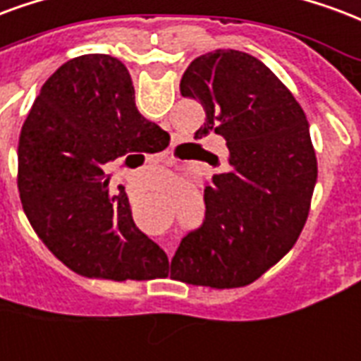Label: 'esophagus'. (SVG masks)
Returning <instances> with one entry per match:
<instances>
[{
	"label": "esophagus",
	"mask_w": 361,
	"mask_h": 361,
	"mask_svg": "<svg viewBox=\"0 0 361 361\" xmlns=\"http://www.w3.org/2000/svg\"><path fill=\"white\" fill-rule=\"evenodd\" d=\"M164 248H166V252H168V255H170V252H172V250H173V243L168 241V239H166V243H164Z\"/></svg>",
	"instance_id": "34e87169"
}]
</instances>
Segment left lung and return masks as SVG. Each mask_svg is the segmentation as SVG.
Masks as SVG:
<instances>
[{
    "label": "left lung",
    "instance_id": "obj_1",
    "mask_svg": "<svg viewBox=\"0 0 361 361\" xmlns=\"http://www.w3.org/2000/svg\"><path fill=\"white\" fill-rule=\"evenodd\" d=\"M207 120L195 140H226L228 170L204 189L202 226L183 237L172 276L216 289L243 287L289 252L316 188L317 160L302 106L262 61L216 49L191 61L180 82Z\"/></svg>",
    "mask_w": 361,
    "mask_h": 361
}]
</instances>
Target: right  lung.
<instances>
[{"label":"right lung","mask_w":361,"mask_h":361,"mask_svg":"<svg viewBox=\"0 0 361 361\" xmlns=\"http://www.w3.org/2000/svg\"><path fill=\"white\" fill-rule=\"evenodd\" d=\"M162 140L168 133L141 116L116 57L71 59L42 85L18 137V193L42 243L74 274L166 277L164 250L133 224L124 188L109 195L103 172L128 153H159Z\"/></svg>","instance_id":"obj_1"}]
</instances>
